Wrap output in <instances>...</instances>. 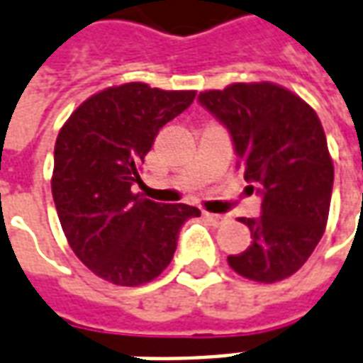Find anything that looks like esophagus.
<instances>
[{
    "instance_id": "1",
    "label": "esophagus",
    "mask_w": 363,
    "mask_h": 363,
    "mask_svg": "<svg viewBox=\"0 0 363 363\" xmlns=\"http://www.w3.org/2000/svg\"><path fill=\"white\" fill-rule=\"evenodd\" d=\"M203 217H206V219H208L211 225H216V227H219V225H225V223H227V217L219 216V213H209V211H203Z\"/></svg>"
}]
</instances>
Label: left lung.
<instances>
[{
	"instance_id": "obj_1",
	"label": "left lung",
	"mask_w": 363,
	"mask_h": 363,
	"mask_svg": "<svg viewBox=\"0 0 363 363\" xmlns=\"http://www.w3.org/2000/svg\"><path fill=\"white\" fill-rule=\"evenodd\" d=\"M198 99L229 128L238 167L262 194V216L238 219L252 244L227 262L257 283L291 277L321 240L331 206L335 169L318 113L273 82H236Z\"/></svg>"
}]
</instances>
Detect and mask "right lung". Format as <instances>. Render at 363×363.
Returning <instances> with one entry per match:
<instances>
[{"label": "right lung", "instance_id": "add662e5", "mask_svg": "<svg viewBox=\"0 0 363 363\" xmlns=\"http://www.w3.org/2000/svg\"><path fill=\"white\" fill-rule=\"evenodd\" d=\"M194 98V90L144 82L109 86L59 130L52 177L59 221L77 257L109 283L154 281L171 264L184 221L200 216L186 203H157L130 190L160 128Z\"/></svg>", "mask_w": 363, "mask_h": 363}]
</instances>
